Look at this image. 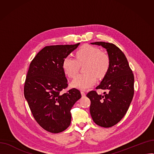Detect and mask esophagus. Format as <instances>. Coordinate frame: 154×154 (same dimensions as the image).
<instances>
[{"instance_id":"esophagus-1","label":"esophagus","mask_w":154,"mask_h":154,"mask_svg":"<svg viewBox=\"0 0 154 154\" xmlns=\"http://www.w3.org/2000/svg\"><path fill=\"white\" fill-rule=\"evenodd\" d=\"M81 94H82V96L83 97H84L85 96V93L84 92V91H81Z\"/></svg>"}]
</instances>
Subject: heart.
<instances>
[{"instance_id":"heart-1","label":"heart","mask_w":154,"mask_h":154,"mask_svg":"<svg viewBox=\"0 0 154 154\" xmlns=\"http://www.w3.org/2000/svg\"><path fill=\"white\" fill-rule=\"evenodd\" d=\"M76 59L67 56L62 61V67L65 74L69 77L75 76L80 65L83 66L82 74L77 75L72 80V87L80 90H86L93 86L99 78L103 77L107 73L110 64L109 55L100 51L95 46L85 44L75 52Z\"/></svg>"}]
</instances>
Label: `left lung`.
Masks as SVG:
<instances>
[{
	"mask_svg": "<svg viewBox=\"0 0 154 154\" xmlns=\"http://www.w3.org/2000/svg\"><path fill=\"white\" fill-rule=\"evenodd\" d=\"M93 45L106 48L110 57L109 69L96 89L106 90L99 95L95 91L87 94L91 102L90 112L94 122L108 128L117 124L127 113L134 94V77L125 55L112 43L96 42Z\"/></svg>",
	"mask_w": 154,
	"mask_h": 154,
	"instance_id": "left-lung-1",
	"label": "left lung"
}]
</instances>
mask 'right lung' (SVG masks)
I'll list each match as a JSON object with an SVG mask.
<instances>
[{
  "label": "right lung",
  "mask_w": 154,
  "mask_h": 154,
  "mask_svg": "<svg viewBox=\"0 0 154 154\" xmlns=\"http://www.w3.org/2000/svg\"><path fill=\"white\" fill-rule=\"evenodd\" d=\"M79 44L46 46L30 63L24 96L36 122L51 133L61 132L69 127L70 110L81 98L75 88L61 93L68 87L62 61Z\"/></svg>",
  "instance_id": "add662e5"
}]
</instances>
